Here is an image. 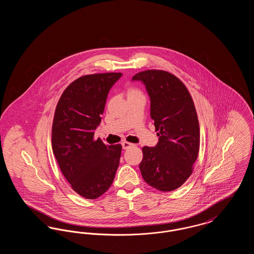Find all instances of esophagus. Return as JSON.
<instances>
[{"instance_id": "34e87169", "label": "esophagus", "mask_w": 254, "mask_h": 254, "mask_svg": "<svg viewBox=\"0 0 254 254\" xmlns=\"http://www.w3.org/2000/svg\"><path fill=\"white\" fill-rule=\"evenodd\" d=\"M122 145H123V148H124V149H127V148H129L130 146H132L133 144L129 143V142H127V141H123V142H122Z\"/></svg>"}]
</instances>
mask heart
Masks as SVG:
<instances>
[{"label": "heart", "instance_id": "1", "mask_svg": "<svg viewBox=\"0 0 254 254\" xmlns=\"http://www.w3.org/2000/svg\"><path fill=\"white\" fill-rule=\"evenodd\" d=\"M138 91L136 90V89H134V88H131V89H129V92H128V94H131V93H137Z\"/></svg>", "mask_w": 254, "mask_h": 254}]
</instances>
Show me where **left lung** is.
Here are the masks:
<instances>
[{
	"label": "left lung",
	"instance_id": "obj_1",
	"mask_svg": "<svg viewBox=\"0 0 254 254\" xmlns=\"http://www.w3.org/2000/svg\"><path fill=\"white\" fill-rule=\"evenodd\" d=\"M132 81L145 85L150 117L159 132L157 145L142 148V176L158 190H174L191 175L199 152L200 127L192 98L176 76L164 70L137 73Z\"/></svg>",
	"mask_w": 254,
	"mask_h": 254
}]
</instances>
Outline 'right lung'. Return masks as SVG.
I'll return each mask as SVG.
<instances>
[{
  "instance_id": "right-lung-1",
  "label": "right lung",
  "mask_w": 254,
  "mask_h": 254,
  "mask_svg": "<svg viewBox=\"0 0 254 254\" xmlns=\"http://www.w3.org/2000/svg\"><path fill=\"white\" fill-rule=\"evenodd\" d=\"M122 73L85 75L63 92L52 125V149L61 171L75 192L86 199L105 193L114 180L122 145L94 141L110 88Z\"/></svg>"
}]
</instances>
